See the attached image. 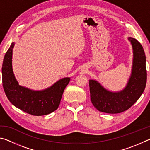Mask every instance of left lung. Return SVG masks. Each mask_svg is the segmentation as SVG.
<instances>
[{
  "label": "left lung",
  "mask_w": 150,
  "mask_h": 150,
  "mask_svg": "<svg viewBox=\"0 0 150 150\" xmlns=\"http://www.w3.org/2000/svg\"><path fill=\"white\" fill-rule=\"evenodd\" d=\"M133 49L132 73L123 90L111 92L98 81L89 80L91 100L98 110L108 114H117L128 110L140 97L145 89L147 81L146 55L138 40L129 37Z\"/></svg>",
  "instance_id": "1"
}]
</instances>
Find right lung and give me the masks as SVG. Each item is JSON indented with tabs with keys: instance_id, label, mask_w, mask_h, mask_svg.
<instances>
[{
	"instance_id": "add662e5",
	"label": "right lung",
	"mask_w": 150,
	"mask_h": 150,
	"mask_svg": "<svg viewBox=\"0 0 150 150\" xmlns=\"http://www.w3.org/2000/svg\"><path fill=\"white\" fill-rule=\"evenodd\" d=\"M14 46V43H12L4 55L2 67V85L10 102L22 111L34 116L46 115L57 110L70 78H63L42 91H33L19 85L12 66Z\"/></svg>"
}]
</instances>
